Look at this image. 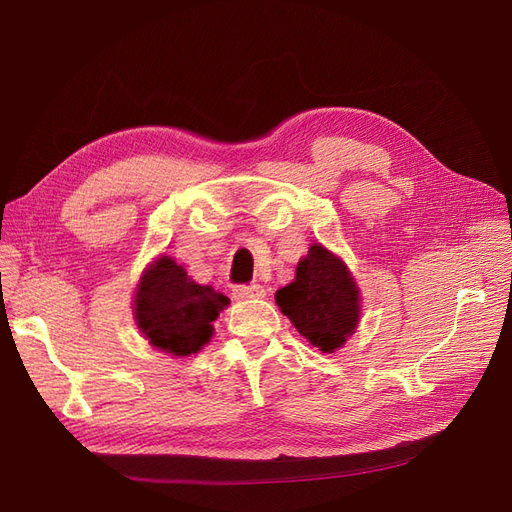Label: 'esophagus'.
Listing matches in <instances>:
<instances>
[{"label": "esophagus", "instance_id": "obj_1", "mask_svg": "<svg viewBox=\"0 0 512 512\" xmlns=\"http://www.w3.org/2000/svg\"><path fill=\"white\" fill-rule=\"evenodd\" d=\"M232 297L236 301H251V299H261L265 297V288L261 284H240L232 288Z\"/></svg>", "mask_w": 512, "mask_h": 512}]
</instances>
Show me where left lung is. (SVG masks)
<instances>
[{"instance_id":"left-lung-1","label":"left lung","mask_w":512,"mask_h":512,"mask_svg":"<svg viewBox=\"0 0 512 512\" xmlns=\"http://www.w3.org/2000/svg\"><path fill=\"white\" fill-rule=\"evenodd\" d=\"M280 311L321 353H334L359 321V290L346 265L313 245L297 265V278L276 292Z\"/></svg>"}]
</instances>
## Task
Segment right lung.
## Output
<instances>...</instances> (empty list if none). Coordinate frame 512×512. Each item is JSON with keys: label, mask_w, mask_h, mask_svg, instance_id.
Returning a JSON list of instances; mask_svg holds the SVG:
<instances>
[{"label": "right lung", "mask_w": 512, "mask_h": 512, "mask_svg": "<svg viewBox=\"0 0 512 512\" xmlns=\"http://www.w3.org/2000/svg\"><path fill=\"white\" fill-rule=\"evenodd\" d=\"M228 303V297L211 286L195 284L182 265L164 255L141 278L134 317L159 351L186 357L209 342L211 321L218 319Z\"/></svg>", "instance_id": "obj_1"}]
</instances>
